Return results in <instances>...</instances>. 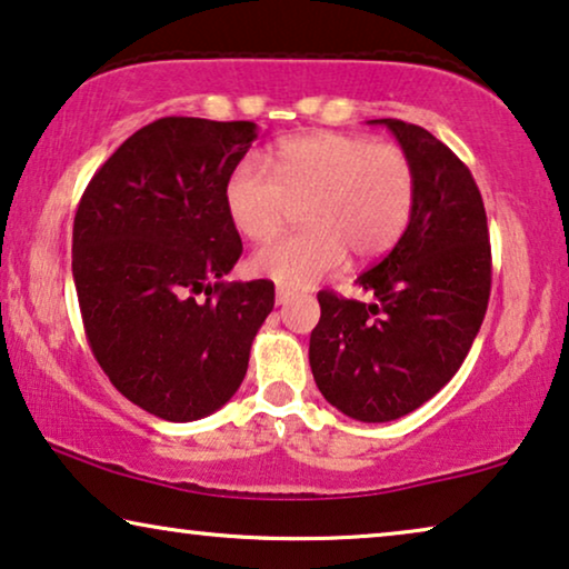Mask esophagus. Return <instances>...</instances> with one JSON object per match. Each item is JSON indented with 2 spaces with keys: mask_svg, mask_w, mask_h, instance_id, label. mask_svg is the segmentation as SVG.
<instances>
[{
  "mask_svg": "<svg viewBox=\"0 0 569 569\" xmlns=\"http://www.w3.org/2000/svg\"><path fill=\"white\" fill-rule=\"evenodd\" d=\"M292 298V290H287V287H277V306H284V302H290Z\"/></svg>",
  "mask_w": 569,
  "mask_h": 569,
  "instance_id": "obj_1",
  "label": "esophagus"
}]
</instances>
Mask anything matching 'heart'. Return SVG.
Wrapping results in <instances>:
<instances>
[{"mask_svg": "<svg viewBox=\"0 0 569 569\" xmlns=\"http://www.w3.org/2000/svg\"><path fill=\"white\" fill-rule=\"evenodd\" d=\"M417 176L399 144L316 131L290 137L274 150V170L256 154L232 168L224 207L248 240L263 243L284 228L292 204H306L308 230L263 246L251 269L300 290L347 261L383 256L407 230Z\"/></svg>", "mask_w": 569, "mask_h": 569, "instance_id": "1", "label": "heart"}]
</instances>
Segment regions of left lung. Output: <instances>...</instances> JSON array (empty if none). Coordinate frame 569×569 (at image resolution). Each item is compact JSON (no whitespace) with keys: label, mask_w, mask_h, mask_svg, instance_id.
Listing matches in <instances>:
<instances>
[{"label":"left lung","mask_w":569,"mask_h":569,"mask_svg":"<svg viewBox=\"0 0 569 569\" xmlns=\"http://www.w3.org/2000/svg\"><path fill=\"white\" fill-rule=\"evenodd\" d=\"M393 131L417 176L415 207L391 253L357 277L365 300L318 292L310 333L318 391L357 422H391L430 401L461 368L485 321L492 253L469 168L415 123Z\"/></svg>","instance_id":"obj_1"}]
</instances>
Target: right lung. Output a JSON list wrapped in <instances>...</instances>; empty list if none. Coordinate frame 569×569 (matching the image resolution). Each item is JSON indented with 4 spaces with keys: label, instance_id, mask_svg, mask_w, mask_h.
<instances>
[{
    "label": "right lung",
    "instance_id": "right-lung-1",
    "mask_svg": "<svg viewBox=\"0 0 569 569\" xmlns=\"http://www.w3.org/2000/svg\"><path fill=\"white\" fill-rule=\"evenodd\" d=\"M256 137L253 121H152L77 207L72 274L92 355L131 403L168 422L232 399L274 308L269 279L222 282L243 253L224 183Z\"/></svg>",
    "mask_w": 569,
    "mask_h": 569
}]
</instances>
